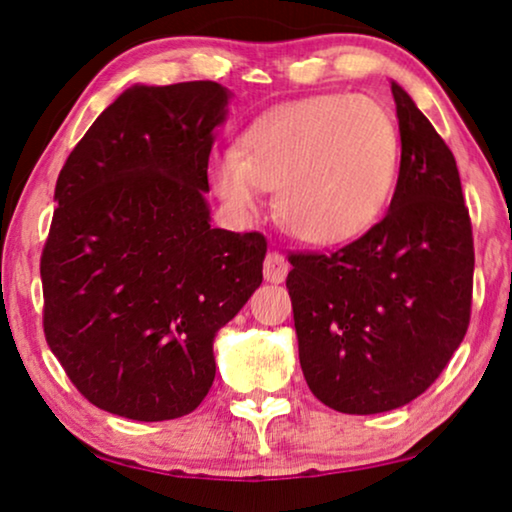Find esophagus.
Masks as SVG:
<instances>
[{"mask_svg": "<svg viewBox=\"0 0 512 512\" xmlns=\"http://www.w3.org/2000/svg\"><path fill=\"white\" fill-rule=\"evenodd\" d=\"M263 272H265V279L272 284L284 282L286 275H289V261H286L282 251L277 249L268 251V256H265V263H263Z\"/></svg>", "mask_w": 512, "mask_h": 512, "instance_id": "esophagus-1", "label": "esophagus"}]
</instances>
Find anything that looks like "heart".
I'll return each mask as SVG.
<instances>
[{
  "label": "heart",
  "mask_w": 512,
  "mask_h": 512,
  "mask_svg": "<svg viewBox=\"0 0 512 512\" xmlns=\"http://www.w3.org/2000/svg\"><path fill=\"white\" fill-rule=\"evenodd\" d=\"M401 137L368 95H317L277 107L214 153L209 179L230 209L254 214L275 188V214L307 244H340L377 221L394 191Z\"/></svg>",
  "instance_id": "heart-1"
}]
</instances>
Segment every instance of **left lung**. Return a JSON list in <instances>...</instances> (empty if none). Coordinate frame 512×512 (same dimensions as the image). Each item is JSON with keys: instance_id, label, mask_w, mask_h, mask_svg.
I'll use <instances>...</instances> for the list:
<instances>
[{"instance_id": "8db88e82", "label": "left lung", "mask_w": 512, "mask_h": 512, "mask_svg": "<svg viewBox=\"0 0 512 512\" xmlns=\"http://www.w3.org/2000/svg\"><path fill=\"white\" fill-rule=\"evenodd\" d=\"M401 170L389 212L345 247L293 251L286 277L307 387L328 408L375 415L436 382L464 340L473 228L450 146L391 83Z\"/></svg>"}]
</instances>
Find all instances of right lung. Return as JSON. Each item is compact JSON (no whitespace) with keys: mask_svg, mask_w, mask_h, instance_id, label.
I'll return each instance as SVG.
<instances>
[{"mask_svg":"<svg viewBox=\"0 0 512 512\" xmlns=\"http://www.w3.org/2000/svg\"><path fill=\"white\" fill-rule=\"evenodd\" d=\"M226 104L214 81L132 86L60 170L41 251L44 333L81 396L111 415L163 422L198 408L216 331L263 282L265 237L209 223Z\"/></svg>","mask_w":512,"mask_h":512,"instance_id":"1","label":"right lung"}]
</instances>
